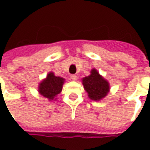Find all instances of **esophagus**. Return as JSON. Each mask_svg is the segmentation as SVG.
I'll return each instance as SVG.
<instances>
[{
  "label": "esophagus",
  "mask_w": 150,
  "mask_h": 150,
  "mask_svg": "<svg viewBox=\"0 0 150 150\" xmlns=\"http://www.w3.org/2000/svg\"><path fill=\"white\" fill-rule=\"evenodd\" d=\"M71 79L72 80H76V79H77V75H71Z\"/></svg>",
  "instance_id": "1"
}]
</instances>
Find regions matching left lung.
<instances>
[{
  "label": "left lung",
  "instance_id": "obj_1",
  "mask_svg": "<svg viewBox=\"0 0 150 150\" xmlns=\"http://www.w3.org/2000/svg\"><path fill=\"white\" fill-rule=\"evenodd\" d=\"M83 84L92 100H100L109 91L108 83L95 69L91 71V75L83 79Z\"/></svg>",
  "mask_w": 150,
  "mask_h": 150
}]
</instances>
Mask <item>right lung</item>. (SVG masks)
<instances>
[{
	"label": "right lung",
	"mask_w": 150,
	"mask_h": 150,
	"mask_svg": "<svg viewBox=\"0 0 150 150\" xmlns=\"http://www.w3.org/2000/svg\"><path fill=\"white\" fill-rule=\"evenodd\" d=\"M64 79L55 76L53 73H49L46 79H44L39 85V92L44 97L54 100L56 96L62 91Z\"/></svg>",
	"instance_id": "right-lung-1"
}]
</instances>
